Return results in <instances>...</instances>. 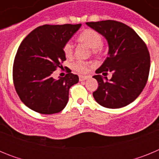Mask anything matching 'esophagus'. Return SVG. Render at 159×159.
<instances>
[{"mask_svg": "<svg viewBox=\"0 0 159 159\" xmlns=\"http://www.w3.org/2000/svg\"><path fill=\"white\" fill-rule=\"evenodd\" d=\"M88 79V76H84V75H80V81H84Z\"/></svg>", "mask_w": 159, "mask_h": 159, "instance_id": "1", "label": "esophagus"}]
</instances>
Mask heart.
Returning a JSON list of instances; mask_svg holds the SVG:
<instances>
[{
  "label": "heart",
  "instance_id": "obj_1",
  "mask_svg": "<svg viewBox=\"0 0 159 159\" xmlns=\"http://www.w3.org/2000/svg\"><path fill=\"white\" fill-rule=\"evenodd\" d=\"M79 41L85 43L88 47L92 48V54L99 55L102 52V37L97 31L92 29H87L80 33L78 36ZM63 52L66 57H71L73 53V43L67 41L63 47ZM89 63L76 60L72 64V68L79 73H85L88 71Z\"/></svg>",
  "mask_w": 159,
  "mask_h": 159
}]
</instances>
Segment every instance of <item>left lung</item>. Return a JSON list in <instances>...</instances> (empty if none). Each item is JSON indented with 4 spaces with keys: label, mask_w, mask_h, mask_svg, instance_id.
Wrapping results in <instances>:
<instances>
[{
    "label": "left lung",
    "mask_w": 159,
    "mask_h": 159,
    "mask_svg": "<svg viewBox=\"0 0 159 159\" xmlns=\"http://www.w3.org/2000/svg\"><path fill=\"white\" fill-rule=\"evenodd\" d=\"M108 42V57L95 72L99 87L93 96L99 104L120 108L130 104L145 88L150 71L151 57L145 42L130 27L122 22L107 20L87 22ZM112 72L110 81L99 75Z\"/></svg>",
    "instance_id": "obj_1"
}]
</instances>
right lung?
I'll return each instance as SVG.
<instances>
[{
    "label": "right lung",
    "instance_id": "1",
    "mask_svg": "<svg viewBox=\"0 0 159 159\" xmlns=\"http://www.w3.org/2000/svg\"><path fill=\"white\" fill-rule=\"evenodd\" d=\"M81 24L44 25L37 27L23 40L16 52L12 80L18 96L31 110L44 115L58 113L68 101L69 89L79 82L70 71L55 80L52 74L66 60L64 43Z\"/></svg>",
    "mask_w": 159,
    "mask_h": 159
}]
</instances>
